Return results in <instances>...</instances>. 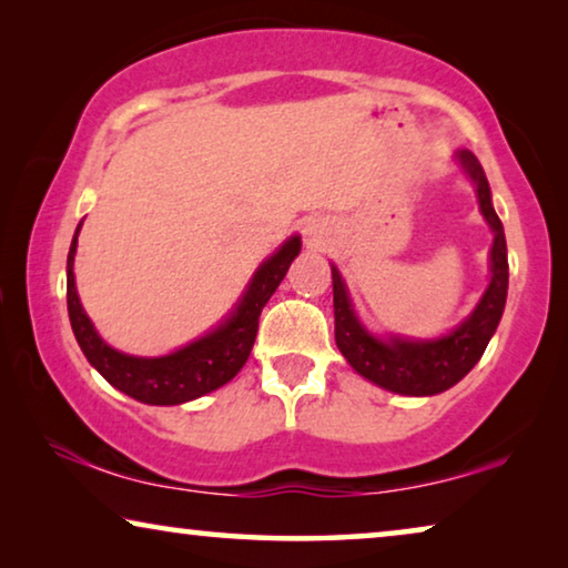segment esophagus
Here are the masks:
<instances>
[{"instance_id": "obj_1", "label": "esophagus", "mask_w": 568, "mask_h": 568, "mask_svg": "<svg viewBox=\"0 0 568 568\" xmlns=\"http://www.w3.org/2000/svg\"><path fill=\"white\" fill-rule=\"evenodd\" d=\"M306 244L311 250H318L321 244H324V240H321V232L316 230V226H306Z\"/></svg>"}]
</instances>
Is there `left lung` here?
I'll return each instance as SVG.
<instances>
[{"mask_svg":"<svg viewBox=\"0 0 568 568\" xmlns=\"http://www.w3.org/2000/svg\"><path fill=\"white\" fill-rule=\"evenodd\" d=\"M454 163L469 178L477 193L479 211L493 230L489 250V283L481 298L459 326L434 338H416L400 334H372L354 311L349 287L332 262L334 283V334L342 357L352 369L383 390L397 395L426 397L454 387L485 354L495 336L507 301V244L500 216L495 214L493 191L479 160L469 150H456Z\"/></svg>","mask_w":568,"mask_h":568,"instance_id":"obj_1","label":"left lung"}]
</instances>
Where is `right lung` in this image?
Listing matches in <instances>:
<instances>
[{
    "label": "right lung",
    "mask_w": 568,
    "mask_h": 568,
    "mask_svg": "<svg viewBox=\"0 0 568 568\" xmlns=\"http://www.w3.org/2000/svg\"><path fill=\"white\" fill-rule=\"evenodd\" d=\"M81 224L75 226L65 262V298L73 336L89 365L109 385L148 405H181L196 400V397L214 393L234 379L236 372L247 362L252 344H255L262 308H265L270 295L277 291V285L283 283L287 267L301 252V236H287L281 247L255 270L240 301L211 332L193 338L181 349L163 354V357H134V354H124L109 346L81 306L73 273Z\"/></svg>",
    "instance_id": "add662e5"
}]
</instances>
